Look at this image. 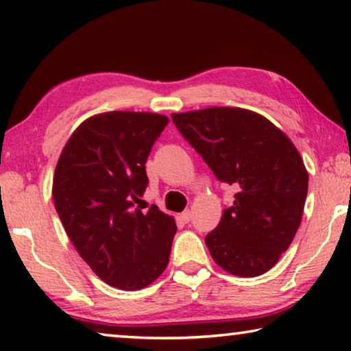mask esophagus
Wrapping results in <instances>:
<instances>
[{
    "label": "esophagus",
    "instance_id": "esophagus-1",
    "mask_svg": "<svg viewBox=\"0 0 351 351\" xmlns=\"http://www.w3.org/2000/svg\"><path fill=\"white\" fill-rule=\"evenodd\" d=\"M181 219L184 223H189L190 219H192V212L190 210H184L182 213H181Z\"/></svg>",
    "mask_w": 351,
    "mask_h": 351
}]
</instances>
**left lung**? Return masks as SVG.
Masks as SVG:
<instances>
[{
    "label": "left lung",
    "instance_id": "1",
    "mask_svg": "<svg viewBox=\"0 0 351 351\" xmlns=\"http://www.w3.org/2000/svg\"><path fill=\"white\" fill-rule=\"evenodd\" d=\"M173 123L235 201L206 235L215 263L257 277L274 266L299 229L308 192L304 159L280 128L257 112L213 106L175 112Z\"/></svg>",
    "mask_w": 351,
    "mask_h": 351
}]
</instances>
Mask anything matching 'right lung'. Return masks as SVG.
I'll list each match as a JSON object with an SVG mask.
<instances>
[{
	"label": "right lung",
	"mask_w": 351,
	"mask_h": 351,
	"mask_svg": "<svg viewBox=\"0 0 351 351\" xmlns=\"http://www.w3.org/2000/svg\"><path fill=\"white\" fill-rule=\"evenodd\" d=\"M169 117L110 111L77 127L58 158L52 198L69 240L88 266L111 287H148L169 265L173 217L139 197L145 162Z\"/></svg>",
	"instance_id": "add662e5"
}]
</instances>
